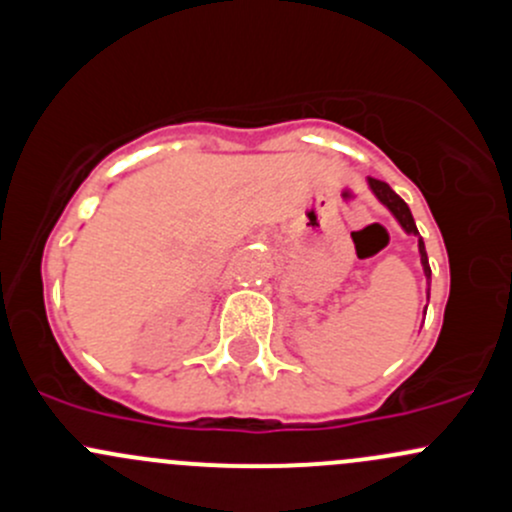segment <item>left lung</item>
Returning <instances> with one entry per match:
<instances>
[{
  "mask_svg": "<svg viewBox=\"0 0 512 512\" xmlns=\"http://www.w3.org/2000/svg\"><path fill=\"white\" fill-rule=\"evenodd\" d=\"M365 184H368L370 193H373L375 198H378L380 203L387 208V211L392 213V218L400 223V228L405 230L407 235H414L417 238V247H419V262H422V270H424V277H427V297H429V282H432V270H429V257H427V247H424L422 238H419V230L417 225H414V218H412V211L410 206H407L405 201H402L400 196H397L395 191H392L390 186L385 184V181H378V179H365Z\"/></svg>",
  "mask_w": 512,
  "mask_h": 512,
  "instance_id": "obj_1",
  "label": "left lung"
}]
</instances>
